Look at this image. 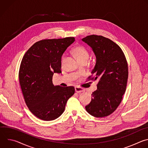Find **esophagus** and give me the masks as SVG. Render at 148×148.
Wrapping results in <instances>:
<instances>
[{"mask_svg": "<svg viewBox=\"0 0 148 148\" xmlns=\"http://www.w3.org/2000/svg\"><path fill=\"white\" fill-rule=\"evenodd\" d=\"M75 92H77V93H80L82 91H84V88H81V87H75Z\"/></svg>", "mask_w": 148, "mask_h": 148, "instance_id": "obj_1", "label": "esophagus"}]
</instances>
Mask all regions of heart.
<instances>
[{"label":"heart","instance_id":"1","mask_svg":"<svg viewBox=\"0 0 148 148\" xmlns=\"http://www.w3.org/2000/svg\"><path fill=\"white\" fill-rule=\"evenodd\" d=\"M73 52L77 57L79 61L82 60H88L90 57L88 51L82 46H77L73 49ZM66 58V54H62L60 58V63L62 65Z\"/></svg>","mask_w":148,"mask_h":148}]
</instances>
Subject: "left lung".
Segmentation results:
<instances>
[{"label":"left lung","instance_id":"left-lung-1","mask_svg":"<svg viewBox=\"0 0 148 148\" xmlns=\"http://www.w3.org/2000/svg\"><path fill=\"white\" fill-rule=\"evenodd\" d=\"M93 50L96 64L90 80H98L97 90L92 93L86 111L97 118L113 113L121 103L126 91L128 67L121 47L110 39L102 36L90 35L82 39Z\"/></svg>","mask_w":148,"mask_h":148}]
</instances>
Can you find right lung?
I'll return each mask as SVG.
<instances>
[{
    "mask_svg": "<svg viewBox=\"0 0 148 148\" xmlns=\"http://www.w3.org/2000/svg\"><path fill=\"white\" fill-rule=\"evenodd\" d=\"M74 41L72 37L38 41L21 62L18 79L25 101L30 112L41 120L58 118L75 92L74 87L54 86L52 81L54 73L61 72V55Z\"/></svg>",
    "mask_w": 148,
    "mask_h": 148,
    "instance_id": "add662e5",
    "label": "right lung"
}]
</instances>
